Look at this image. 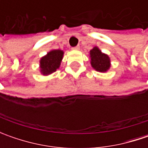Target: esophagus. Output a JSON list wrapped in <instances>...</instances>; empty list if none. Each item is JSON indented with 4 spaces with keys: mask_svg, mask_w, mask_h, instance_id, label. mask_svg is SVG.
<instances>
[{
    "mask_svg": "<svg viewBox=\"0 0 148 148\" xmlns=\"http://www.w3.org/2000/svg\"><path fill=\"white\" fill-rule=\"evenodd\" d=\"M72 50H80V46H76V47H74V48H72Z\"/></svg>",
    "mask_w": 148,
    "mask_h": 148,
    "instance_id": "obj_1",
    "label": "esophagus"
}]
</instances>
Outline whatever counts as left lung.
I'll list each match as a JSON object with an SVG mask.
<instances>
[{
  "label": "left lung",
  "mask_w": 148,
  "mask_h": 148,
  "mask_svg": "<svg viewBox=\"0 0 148 148\" xmlns=\"http://www.w3.org/2000/svg\"><path fill=\"white\" fill-rule=\"evenodd\" d=\"M90 62L92 68L99 72H106L111 66L110 58L102 53L97 46L90 51Z\"/></svg>",
  "instance_id": "8db88e82"
}]
</instances>
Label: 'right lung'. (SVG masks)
<instances>
[{"instance_id": "obj_1", "label": "right lung", "mask_w": 148, "mask_h": 148, "mask_svg": "<svg viewBox=\"0 0 148 148\" xmlns=\"http://www.w3.org/2000/svg\"><path fill=\"white\" fill-rule=\"evenodd\" d=\"M64 52L60 49H52L39 60V71L43 76H49L57 71L61 66Z\"/></svg>"}]
</instances>
